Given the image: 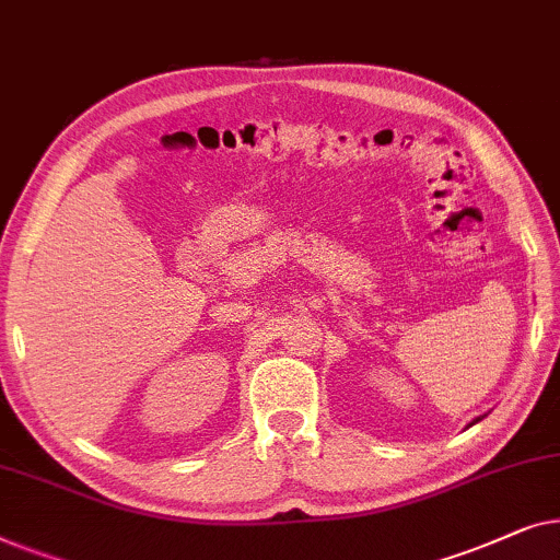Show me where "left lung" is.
<instances>
[{"label": "left lung", "mask_w": 560, "mask_h": 560, "mask_svg": "<svg viewBox=\"0 0 560 560\" xmlns=\"http://www.w3.org/2000/svg\"><path fill=\"white\" fill-rule=\"evenodd\" d=\"M477 421H482V416H477V419H475V421H471V423H469V427H475V423H477Z\"/></svg>", "instance_id": "left-lung-1"}]
</instances>
